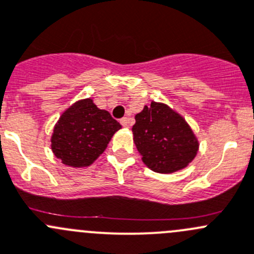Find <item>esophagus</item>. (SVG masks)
<instances>
[{
    "instance_id": "obj_1",
    "label": "esophagus",
    "mask_w": 254,
    "mask_h": 254,
    "mask_svg": "<svg viewBox=\"0 0 254 254\" xmlns=\"http://www.w3.org/2000/svg\"><path fill=\"white\" fill-rule=\"evenodd\" d=\"M120 123H122V125L124 127H129V125H130V119L129 118H123L122 120H120Z\"/></svg>"
}]
</instances>
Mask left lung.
<instances>
[{"label": "left lung", "instance_id": "1", "mask_svg": "<svg viewBox=\"0 0 254 254\" xmlns=\"http://www.w3.org/2000/svg\"><path fill=\"white\" fill-rule=\"evenodd\" d=\"M132 139L141 160L157 174H172L189 166L200 142L181 114L165 103L151 102L135 115Z\"/></svg>", "mask_w": 254, "mask_h": 254}]
</instances>
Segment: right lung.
<instances>
[{"label":"right lung","mask_w":254,"mask_h":254,"mask_svg":"<svg viewBox=\"0 0 254 254\" xmlns=\"http://www.w3.org/2000/svg\"><path fill=\"white\" fill-rule=\"evenodd\" d=\"M122 125L93 99L77 100L62 113L53 127L51 149L65 166L88 167L105 151Z\"/></svg>","instance_id":"right-lung-1"}]
</instances>
